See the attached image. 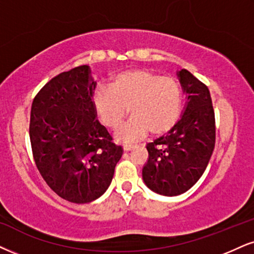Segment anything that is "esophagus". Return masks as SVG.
<instances>
[{
	"label": "esophagus",
	"mask_w": 254,
	"mask_h": 254,
	"mask_svg": "<svg viewBox=\"0 0 254 254\" xmlns=\"http://www.w3.org/2000/svg\"><path fill=\"white\" fill-rule=\"evenodd\" d=\"M135 145H132V143H125L124 145V151H126V152H128V151H132L133 148H135Z\"/></svg>",
	"instance_id": "1"
}]
</instances>
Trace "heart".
I'll use <instances>...</instances> for the list:
<instances>
[{
	"label": "heart",
	"instance_id": "heart-1",
	"mask_svg": "<svg viewBox=\"0 0 254 254\" xmlns=\"http://www.w3.org/2000/svg\"><path fill=\"white\" fill-rule=\"evenodd\" d=\"M93 106L105 126L117 128L127 115L132 117L117 130V137L135 141L151 130L160 135L177 122L181 109V88L174 77L148 68H130L115 74L109 88H99Z\"/></svg>",
	"mask_w": 254,
	"mask_h": 254
}]
</instances>
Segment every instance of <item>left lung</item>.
I'll return each instance as SVG.
<instances>
[{"label":"left lung","instance_id":"obj_1","mask_svg":"<svg viewBox=\"0 0 254 254\" xmlns=\"http://www.w3.org/2000/svg\"><path fill=\"white\" fill-rule=\"evenodd\" d=\"M187 102L166 135L147 143L143 183L153 192L175 196L196 184L207 167L215 143V121L207 87L187 69L177 71Z\"/></svg>","mask_w":254,"mask_h":254}]
</instances>
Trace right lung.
Listing matches in <instances>:
<instances>
[{
    "label": "right lung",
    "instance_id": "1",
    "mask_svg": "<svg viewBox=\"0 0 254 254\" xmlns=\"http://www.w3.org/2000/svg\"><path fill=\"white\" fill-rule=\"evenodd\" d=\"M95 86L89 65H79L48 81L31 105L37 170L59 196L75 203L94 201L107 190L124 153L96 120Z\"/></svg>",
    "mask_w": 254,
    "mask_h": 254
}]
</instances>
